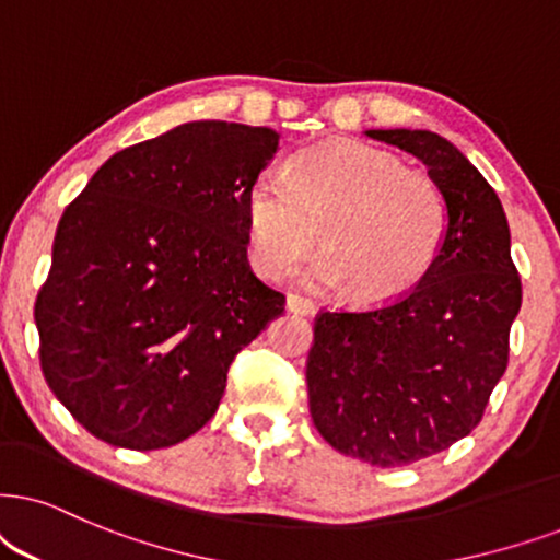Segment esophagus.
Returning <instances> with one entry per match:
<instances>
[{
  "mask_svg": "<svg viewBox=\"0 0 560 560\" xmlns=\"http://www.w3.org/2000/svg\"><path fill=\"white\" fill-rule=\"evenodd\" d=\"M287 310L294 315H315V302L307 300V296H300V294H289L287 296Z\"/></svg>",
  "mask_w": 560,
  "mask_h": 560,
  "instance_id": "esophagus-1",
  "label": "esophagus"
}]
</instances>
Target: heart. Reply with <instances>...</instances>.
Segmentation results:
<instances>
[{
  "label": "heart",
  "instance_id": "b5f03b06",
  "mask_svg": "<svg viewBox=\"0 0 560 560\" xmlns=\"http://www.w3.org/2000/svg\"><path fill=\"white\" fill-rule=\"evenodd\" d=\"M325 253L302 271L323 292L349 289L359 304L406 296L442 250L447 201L421 170L364 141H332L264 170L245 190L247 253L258 273L281 279L315 245Z\"/></svg>",
  "mask_w": 560,
  "mask_h": 560
}]
</instances>
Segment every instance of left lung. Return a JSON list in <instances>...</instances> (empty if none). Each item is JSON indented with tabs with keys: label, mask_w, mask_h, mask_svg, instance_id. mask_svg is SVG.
Listing matches in <instances>:
<instances>
[{
	"label": "left lung",
	"mask_w": 560,
	"mask_h": 560,
	"mask_svg": "<svg viewBox=\"0 0 560 560\" xmlns=\"http://www.w3.org/2000/svg\"><path fill=\"white\" fill-rule=\"evenodd\" d=\"M364 133L429 167L447 201V235L398 302L317 315L310 413L332 450L400 468L452 447L483 419L506 372L522 284L497 190L455 144L421 129Z\"/></svg>",
	"instance_id": "left-lung-1"
}]
</instances>
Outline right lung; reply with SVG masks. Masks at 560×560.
<instances>
[{"mask_svg":"<svg viewBox=\"0 0 560 560\" xmlns=\"http://www.w3.org/2000/svg\"><path fill=\"white\" fill-rule=\"evenodd\" d=\"M266 126L190 121L105 160L63 211L35 300L44 377L113 447H173L217 413L232 359L284 294L247 264Z\"/></svg>","mask_w":560,"mask_h":560,"instance_id":"add662e5","label":"right lung"}]
</instances>
